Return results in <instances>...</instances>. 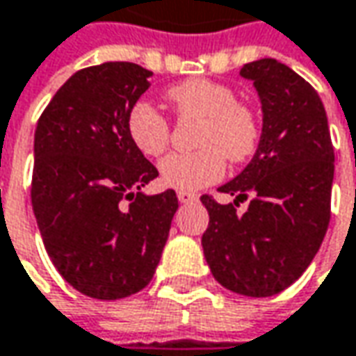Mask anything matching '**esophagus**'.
<instances>
[{
	"instance_id": "34e87169",
	"label": "esophagus",
	"mask_w": 356,
	"mask_h": 356,
	"mask_svg": "<svg viewBox=\"0 0 356 356\" xmlns=\"http://www.w3.org/2000/svg\"><path fill=\"white\" fill-rule=\"evenodd\" d=\"M177 199L181 203H193V201H197V195L189 193V191H179Z\"/></svg>"
}]
</instances>
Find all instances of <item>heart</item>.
I'll return each mask as SVG.
<instances>
[{
    "label": "heart",
    "instance_id": "heart-1",
    "mask_svg": "<svg viewBox=\"0 0 356 356\" xmlns=\"http://www.w3.org/2000/svg\"><path fill=\"white\" fill-rule=\"evenodd\" d=\"M167 101L179 117L201 119L193 153H173L159 163L165 187L197 191L225 175V155L231 161L249 159L259 145V121L251 107L237 101L229 86L189 79L167 91ZM133 143L147 157H159L169 145V121L147 101L137 103L127 117Z\"/></svg>",
    "mask_w": 356,
    "mask_h": 356
}]
</instances>
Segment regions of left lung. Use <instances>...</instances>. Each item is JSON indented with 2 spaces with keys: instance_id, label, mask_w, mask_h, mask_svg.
<instances>
[{
  "instance_id": "obj_1",
  "label": "left lung",
  "mask_w": 356,
  "mask_h": 356,
  "mask_svg": "<svg viewBox=\"0 0 356 356\" xmlns=\"http://www.w3.org/2000/svg\"><path fill=\"white\" fill-rule=\"evenodd\" d=\"M241 77L261 101V139L249 165L219 187L233 203L201 197L209 211L201 245L225 289L270 297L301 277L325 239L334 151L323 101L299 73L265 57L243 65ZM247 196L250 207L237 213Z\"/></svg>"
}]
</instances>
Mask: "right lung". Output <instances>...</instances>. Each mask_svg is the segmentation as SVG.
Returning a JSON list of instances; mask_svg holds the SVG:
<instances>
[{"mask_svg":"<svg viewBox=\"0 0 356 356\" xmlns=\"http://www.w3.org/2000/svg\"><path fill=\"white\" fill-rule=\"evenodd\" d=\"M153 71L107 61L73 73L41 113L31 205L59 275L91 299L115 301L149 285L179 207L133 143L127 117Z\"/></svg>","mask_w":356,"mask_h":356,"instance_id":"1","label":"right lung"}]
</instances>
